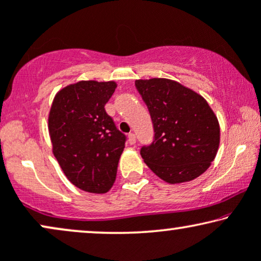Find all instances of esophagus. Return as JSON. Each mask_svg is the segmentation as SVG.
Returning a JSON list of instances; mask_svg holds the SVG:
<instances>
[{"label":"esophagus","mask_w":261,"mask_h":261,"mask_svg":"<svg viewBox=\"0 0 261 261\" xmlns=\"http://www.w3.org/2000/svg\"><path fill=\"white\" fill-rule=\"evenodd\" d=\"M127 138H128V143H130V144L136 143V135H135V134H133V133L128 134Z\"/></svg>","instance_id":"obj_1"}]
</instances>
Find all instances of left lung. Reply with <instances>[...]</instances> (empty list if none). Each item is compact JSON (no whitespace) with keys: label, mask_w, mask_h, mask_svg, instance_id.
I'll return each instance as SVG.
<instances>
[{"label":"left lung","mask_w":261,"mask_h":261,"mask_svg":"<svg viewBox=\"0 0 261 261\" xmlns=\"http://www.w3.org/2000/svg\"><path fill=\"white\" fill-rule=\"evenodd\" d=\"M147 105L154 137L141 148L148 167L176 184L195 179L210 167L219 147V124L202 96L165 78L136 81Z\"/></svg>","instance_id":"left-lung-1"}]
</instances>
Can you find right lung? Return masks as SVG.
Instances as JSON below:
<instances>
[{"instance_id": "add662e5", "label": "right lung", "mask_w": 261, "mask_h": 261, "mask_svg": "<svg viewBox=\"0 0 261 261\" xmlns=\"http://www.w3.org/2000/svg\"><path fill=\"white\" fill-rule=\"evenodd\" d=\"M114 82L82 81L60 90L49 113L53 153L68 180L88 193L113 186L126 136L106 113Z\"/></svg>"}]
</instances>
